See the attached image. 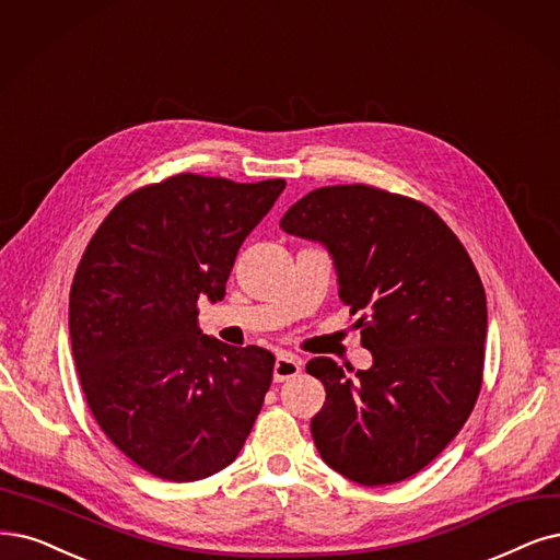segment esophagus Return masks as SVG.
Masks as SVG:
<instances>
[{
	"instance_id": "esophagus-1",
	"label": "esophagus",
	"mask_w": 560,
	"mask_h": 560,
	"mask_svg": "<svg viewBox=\"0 0 560 560\" xmlns=\"http://www.w3.org/2000/svg\"><path fill=\"white\" fill-rule=\"evenodd\" d=\"M302 371V360L293 353H279L277 362H275V381L283 383L295 378Z\"/></svg>"
}]
</instances>
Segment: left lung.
I'll return each mask as SVG.
<instances>
[{"label": "left lung", "instance_id": "8db88e82", "mask_svg": "<svg viewBox=\"0 0 560 560\" xmlns=\"http://www.w3.org/2000/svg\"><path fill=\"white\" fill-rule=\"evenodd\" d=\"M285 233L323 242L339 298L371 369L314 358L325 385L312 436L327 466L364 487L420 472L457 436L478 401L487 298L468 252L429 205L369 184L323 186L281 219Z\"/></svg>", "mask_w": 560, "mask_h": 560}]
</instances>
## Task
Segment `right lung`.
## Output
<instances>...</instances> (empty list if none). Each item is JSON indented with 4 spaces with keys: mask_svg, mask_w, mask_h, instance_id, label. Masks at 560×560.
Instances as JSON below:
<instances>
[{
    "mask_svg": "<svg viewBox=\"0 0 560 560\" xmlns=\"http://www.w3.org/2000/svg\"><path fill=\"white\" fill-rule=\"evenodd\" d=\"M283 189L196 173L140 186L78 262L69 329L82 392L103 433L154 478H210L252 433L275 355L205 337L198 300L225 295L242 242Z\"/></svg>",
    "mask_w": 560,
    "mask_h": 560,
    "instance_id": "1",
    "label": "right lung"
}]
</instances>
